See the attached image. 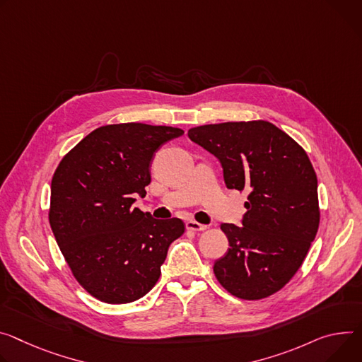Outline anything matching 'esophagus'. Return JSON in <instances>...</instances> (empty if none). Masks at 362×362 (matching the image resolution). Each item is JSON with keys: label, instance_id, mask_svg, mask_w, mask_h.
Masks as SVG:
<instances>
[{"label": "esophagus", "instance_id": "1", "mask_svg": "<svg viewBox=\"0 0 362 362\" xmlns=\"http://www.w3.org/2000/svg\"><path fill=\"white\" fill-rule=\"evenodd\" d=\"M208 226L204 225V223H199L196 221H187L186 222V229H189V231H194V233H199V231H205Z\"/></svg>", "mask_w": 362, "mask_h": 362}]
</instances>
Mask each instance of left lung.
<instances>
[{"mask_svg": "<svg viewBox=\"0 0 362 362\" xmlns=\"http://www.w3.org/2000/svg\"><path fill=\"white\" fill-rule=\"evenodd\" d=\"M187 136L221 161L228 189L250 192L243 226L221 225L229 248L215 261V277L235 298H269L298 273L319 228L306 151L262 119L193 127Z\"/></svg>", "mask_w": 362, "mask_h": 362, "instance_id": "left-lung-1", "label": "left lung"}]
</instances>
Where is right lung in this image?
Segmentation results:
<instances>
[{
  "label": "right lung",
  "mask_w": 362,
  "mask_h": 362,
  "mask_svg": "<svg viewBox=\"0 0 362 362\" xmlns=\"http://www.w3.org/2000/svg\"><path fill=\"white\" fill-rule=\"evenodd\" d=\"M182 134L166 125H103L56 168L49 222L74 277L95 299L122 305L143 298L185 233L182 219H154L133 206L151 182L154 153Z\"/></svg>",
  "instance_id": "right-lung-1"
}]
</instances>
